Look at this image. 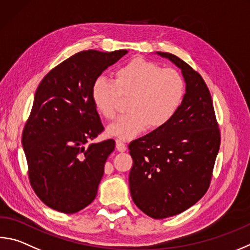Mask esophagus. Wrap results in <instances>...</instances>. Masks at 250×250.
<instances>
[{"label": "esophagus", "instance_id": "esophagus-1", "mask_svg": "<svg viewBox=\"0 0 250 250\" xmlns=\"http://www.w3.org/2000/svg\"><path fill=\"white\" fill-rule=\"evenodd\" d=\"M116 147H117V149L119 152H125V149H126V146H125V144L122 142L121 140H117L116 141Z\"/></svg>", "mask_w": 250, "mask_h": 250}]
</instances>
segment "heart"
<instances>
[{"mask_svg": "<svg viewBox=\"0 0 250 250\" xmlns=\"http://www.w3.org/2000/svg\"><path fill=\"white\" fill-rule=\"evenodd\" d=\"M185 82L178 71L162 69L155 63L134 59L118 67L115 81L98 76L90 97L96 110L112 120L122 98H128V112L107 128L108 133L130 140L146 128H162L171 120L183 103Z\"/></svg>", "mask_w": 250, "mask_h": 250, "instance_id": "b5f03b06", "label": "heart"}]
</instances>
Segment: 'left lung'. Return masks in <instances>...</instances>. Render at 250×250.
Returning a JSON list of instances; mask_svg holds the SVG:
<instances>
[{"label":"left lung","instance_id":"obj_1","mask_svg":"<svg viewBox=\"0 0 250 250\" xmlns=\"http://www.w3.org/2000/svg\"><path fill=\"white\" fill-rule=\"evenodd\" d=\"M157 54L181 70L186 94L168 124L129 144L133 160L129 185L141 211L165 219L186 211L207 192L221 134L202 76L174 54Z\"/></svg>","mask_w":250,"mask_h":250}]
</instances>
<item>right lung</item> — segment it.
I'll use <instances>...</instances> for the list:
<instances>
[{
  "mask_svg": "<svg viewBox=\"0 0 250 250\" xmlns=\"http://www.w3.org/2000/svg\"><path fill=\"white\" fill-rule=\"evenodd\" d=\"M126 53L81 51L50 71L36 90L21 143L31 187L53 210L72 214L96 198L116 142L110 139L85 146L104 131L90 88Z\"/></svg>",
  "mask_w": 250,
  "mask_h": 250,
  "instance_id": "obj_1",
  "label": "right lung"
}]
</instances>
